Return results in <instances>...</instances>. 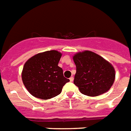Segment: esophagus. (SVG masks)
Returning a JSON list of instances; mask_svg holds the SVG:
<instances>
[{
	"label": "esophagus",
	"instance_id": "34e87169",
	"mask_svg": "<svg viewBox=\"0 0 131 131\" xmlns=\"http://www.w3.org/2000/svg\"><path fill=\"white\" fill-rule=\"evenodd\" d=\"M73 80H74L73 77H71L70 78V81H73Z\"/></svg>",
	"mask_w": 131,
	"mask_h": 131
}]
</instances>
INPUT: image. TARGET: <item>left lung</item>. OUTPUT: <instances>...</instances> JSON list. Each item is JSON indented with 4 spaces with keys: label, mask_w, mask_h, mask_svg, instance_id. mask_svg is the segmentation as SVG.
Here are the masks:
<instances>
[{
    "label": "left lung",
    "mask_w": 131,
    "mask_h": 131,
    "mask_svg": "<svg viewBox=\"0 0 131 131\" xmlns=\"http://www.w3.org/2000/svg\"><path fill=\"white\" fill-rule=\"evenodd\" d=\"M73 60L77 68L74 83L82 94L95 97L111 88L115 71L106 60L91 51L77 53Z\"/></svg>",
    "instance_id": "obj_1"
}]
</instances>
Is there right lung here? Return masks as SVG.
<instances>
[{"label":"right lung","instance_id":"add662e5","mask_svg":"<svg viewBox=\"0 0 131 131\" xmlns=\"http://www.w3.org/2000/svg\"><path fill=\"white\" fill-rule=\"evenodd\" d=\"M61 55L57 50L46 51L34 55L25 63L23 82L34 97L42 99L56 97L70 81L63 76L61 68L58 66Z\"/></svg>","mask_w":131,"mask_h":131}]
</instances>
